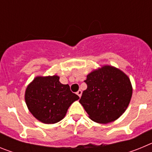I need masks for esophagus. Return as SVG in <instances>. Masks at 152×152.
Masks as SVG:
<instances>
[{"label": "esophagus", "mask_w": 152, "mask_h": 152, "mask_svg": "<svg viewBox=\"0 0 152 152\" xmlns=\"http://www.w3.org/2000/svg\"><path fill=\"white\" fill-rule=\"evenodd\" d=\"M77 94L78 95L79 97H80V96H81V94H82V91H80V90H79V91L77 92Z\"/></svg>", "instance_id": "esophagus-1"}]
</instances>
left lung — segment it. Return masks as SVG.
Wrapping results in <instances>:
<instances>
[{"mask_svg":"<svg viewBox=\"0 0 152 152\" xmlns=\"http://www.w3.org/2000/svg\"><path fill=\"white\" fill-rule=\"evenodd\" d=\"M84 82L88 88L79 102L91 120L107 124L123 115L132 95L129 77L123 71L105 64L93 70Z\"/></svg>","mask_w":152,"mask_h":152,"instance_id":"1","label":"left lung"}]
</instances>
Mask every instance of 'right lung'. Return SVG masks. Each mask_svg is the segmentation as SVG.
<instances>
[{"instance_id": "right-lung-1", "label": "right lung", "mask_w": 152, "mask_h": 152, "mask_svg": "<svg viewBox=\"0 0 152 152\" xmlns=\"http://www.w3.org/2000/svg\"><path fill=\"white\" fill-rule=\"evenodd\" d=\"M79 99L68 84H62L59 76H36L26 87L25 102L29 112L45 124L64 119L68 108Z\"/></svg>"}]
</instances>
